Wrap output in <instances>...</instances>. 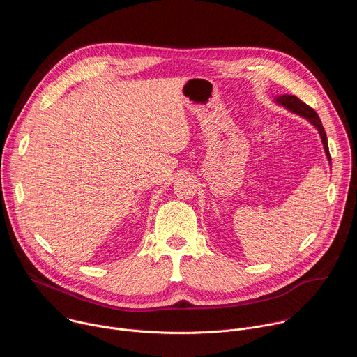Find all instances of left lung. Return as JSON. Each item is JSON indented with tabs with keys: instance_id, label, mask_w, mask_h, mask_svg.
I'll return each mask as SVG.
<instances>
[{
	"instance_id": "left-lung-1",
	"label": "left lung",
	"mask_w": 357,
	"mask_h": 357,
	"mask_svg": "<svg viewBox=\"0 0 357 357\" xmlns=\"http://www.w3.org/2000/svg\"><path fill=\"white\" fill-rule=\"evenodd\" d=\"M275 103L285 107L287 110L307 119L319 132L321 135V139H322V144H324V149H325V154H326V158L331 164V154H329V148H328V138H326V132L324 130V126L321 123V119L319 116L315 113L314 109H311L308 105H305L303 101H301L296 96H291V94H282V96H278L275 97Z\"/></svg>"
}]
</instances>
